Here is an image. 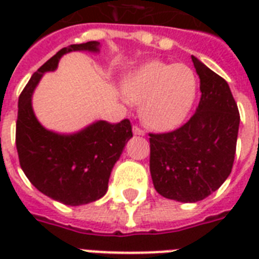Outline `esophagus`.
Returning a JSON list of instances; mask_svg holds the SVG:
<instances>
[{
  "instance_id": "obj_1",
  "label": "esophagus",
  "mask_w": 259,
  "mask_h": 259,
  "mask_svg": "<svg viewBox=\"0 0 259 259\" xmlns=\"http://www.w3.org/2000/svg\"><path fill=\"white\" fill-rule=\"evenodd\" d=\"M133 133L136 134V136H144V134H145V130L141 129L140 126H133Z\"/></svg>"
}]
</instances>
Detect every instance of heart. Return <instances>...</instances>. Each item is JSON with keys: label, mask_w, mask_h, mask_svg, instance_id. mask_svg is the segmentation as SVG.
Here are the masks:
<instances>
[{"label": "heart", "mask_w": 259, "mask_h": 259, "mask_svg": "<svg viewBox=\"0 0 259 259\" xmlns=\"http://www.w3.org/2000/svg\"><path fill=\"white\" fill-rule=\"evenodd\" d=\"M197 79L185 64L146 63L123 83L130 102L141 105L142 121L152 129L170 130L184 121L196 98Z\"/></svg>", "instance_id": "heart-1"}]
</instances>
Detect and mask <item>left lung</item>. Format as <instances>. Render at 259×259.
I'll list each match as a JSON object with an SVG mask.
<instances>
[{
	"mask_svg": "<svg viewBox=\"0 0 259 259\" xmlns=\"http://www.w3.org/2000/svg\"><path fill=\"white\" fill-rule=\"evenodd\" d=\"M201 97L184 125L149 133V168L156 191L181 203L203 200L231 173L237 150L239 111L225 79L192 56Z\"/></svg>",
	"mask_w": 259,
	"mask_h": 259,
	"instance_id": "1",
	"label": "left lung"
}]
</instances>
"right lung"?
Wrapping results in <instances>:
<instances>
[{
	"label": "right lung",
	"instance_id": "add662e5",
	"mask_svg": "<svg viewBox=\"0 0 259 259\" xmlns=\"http://www.w3.org/2000/svg\"><path fill=\"white\" fill-rule=\"evenodd\" d=\"M99 42L87 41L63 48L38 68L18 98L16 148L21 169L41 193L67 205L101 199L107 191L114 164L133 137L129 119L118 123L98 121L70 136L44 129L32 110V93L47 71L71 51L97 52Z\"/></svg>",
	"mask_w": 259,
	"mask_h": 259
}]
</instances>
